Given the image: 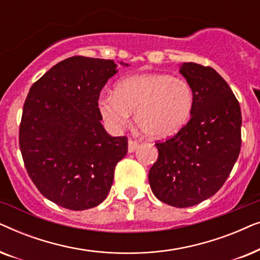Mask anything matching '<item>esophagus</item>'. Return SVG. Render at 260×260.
Masks as SVG:
<instances>
[{
	"instance_id": "34e87169",
	"label": "esophagus",
	"mask_w": 260,
	"mask_h": 260,
	"mask_svg": "<svg viewBox=\"0 0 260 260\" xmlns=\"http://www.w3.org/2000/svg\"><path fill=\"white\" fill-rule=\"evenodd\" d=\"M137 147H138V142L134 140H129V142H127V150H129V152H134L136 150Z\"/></svg>"
}]
</instances>
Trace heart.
Returning <instances> with one entry per match:
<instances>
[{
  "mask_svg": "<svg viewBox=\"0 0 260 260\" xmlns=\"http://www.w3.org/2000/svg\"><path fill=\"white\" fill-rule=\"evenodd\" d=\"M194 103L193 88L187 80L166 73H140L120 80L115 93L99 98L98 106L111 129L125 127L134 112L135 122L148 136L163 140L187 125Z\"/></svg>",
  "mask_w": 260,
  "mask_h": 260,
  "instance_id": "heart-1",
  "label": "heart"
}]
</instances>
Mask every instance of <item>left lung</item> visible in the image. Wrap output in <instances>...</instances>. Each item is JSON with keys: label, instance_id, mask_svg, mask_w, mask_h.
<instances>
[{"label": "left lung", "instance_id": "left-lung-1", "mask_svg": "<svg viewBox=\"0 0 260 260\" xmlns=\"http://www.w3.org/2000/svg\"><path fill=\"white\" fill-rule=\"evenodd\" d=\"M180 73L193 88L194 110L179 134L156 143L149 183L159 201L184 208L213 197L232 172L241 147V111L214 69L183 62Z\"/></svg>", "mask_w": 260, "mask_h": 260}]
</instances>
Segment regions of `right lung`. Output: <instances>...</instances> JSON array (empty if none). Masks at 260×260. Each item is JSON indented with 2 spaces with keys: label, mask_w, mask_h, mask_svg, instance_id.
<instances>
[{
  "label": "right lung",
  "mask_w": 260,
  "mask_h": 260,
  "mask_svg": "<svg viewBox=\"0 0 260 260\" xmlns=\"http://www.w3.org/2000/svg\"><path fill=\"white\" fill-rule=\"evenodd\" d=\"M117 72L113 60L72 56L34 83L24 102L19 134L24 166L40 193L61 207L102 204L126 155L127 138L106 133L98 108L102 88Z\"/></svg>",
  "instance_id": "obj_1"
}]
</instances>
